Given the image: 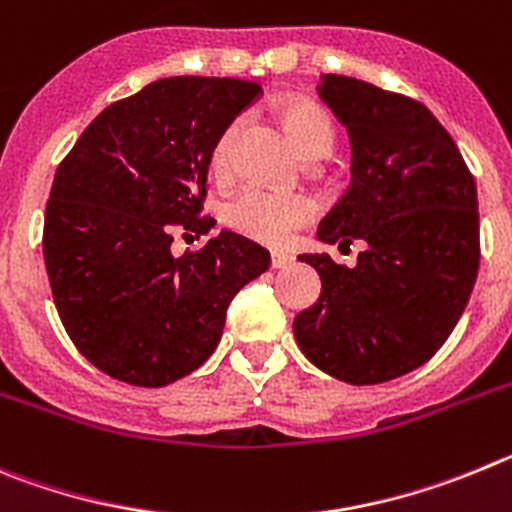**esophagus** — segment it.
I'll use <instances>...</instances> for the list:
<instances>
[{
	"label": "esophagus",
	"mask_w": 512,
	"mask_h": 512,
	"mask_svg": "<svg viewBox=\"0 0 512 512\" xmlns=\"http://www.w3.org/2000/svg\"><path fill=\"white\" fill-rule=\"evenodd\" d=\"M270 265H273V270L290 267L293 265V255H288V252H273V257H270Z\"/></svg>",
	"instance_id": "34e87169"
}]
</instances>
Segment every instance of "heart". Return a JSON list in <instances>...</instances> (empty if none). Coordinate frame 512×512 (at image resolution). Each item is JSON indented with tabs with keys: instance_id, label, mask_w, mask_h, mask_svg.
<instances>
[{
	"instance_id": "1",
	"label": "heart",
	"mask_w": 512,
	"mask_h": 512,
	"mask_svg": "<svg viewBox=\"0 0 512 512\" xmlns=\"http://www.w3.org/2000/svg\"><path fill=\"white\" fill-rule=\"evenodd\" d=\"M280 117H283L285 130L303 158L311 155H329L334 145V124L329 114L306 99H288L280 104ZM239 122H232L227 130L219 135L214 147V168L224 170L229 165L234 137H237ZM313 204L301 193L273 191V188L247 186L224 206V219L232 224L237 232L247 237L265 242V245H285L293 239V234L311 219Z\"/></svg>"
}]
</instances>
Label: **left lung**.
<instances>
[{
    "label": "left lung",
    "instance_id": "obj_1",
    "mask_svg": "<svg viewBox=\"0 0 512 512\" xmlns=\"http://www.w3.org/2000/svg\"><path fill=\"white\" fill-rule=\"evenodd\" d=\"M319 96L352 142V183L319 239L367 247L354 267L298 255L321 296L293 334L326 375L377 385L428 362L457 326L480 267L477 186L421 101L336 73L321 76Z\"/></svg>",
    "mask_w": 512,
    "mask_h": 512
}]
</instances>
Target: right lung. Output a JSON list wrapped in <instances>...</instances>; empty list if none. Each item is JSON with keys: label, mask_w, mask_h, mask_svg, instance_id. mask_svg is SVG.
Listing matches in <instances>:
<instances>
[{"label": "right lung", "mask_w": 512, "mask_h": 512, "mask_svg": "<svg viewBox=\"0 0 512 512\" xmlns=\"http://www.w3.org/2000/svg\"><path fill=\"white\" fill-rule=\"evenodd\" d=\"M260 94L242 78L176 76L109 104L53 178L43 255L71 342L137 388L199 370L239 288L270 252L237 232L176 257L173 234H206V176L219 135Z\"/></svg>", "instance_id": "1"}]
</instances>
